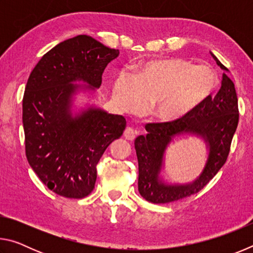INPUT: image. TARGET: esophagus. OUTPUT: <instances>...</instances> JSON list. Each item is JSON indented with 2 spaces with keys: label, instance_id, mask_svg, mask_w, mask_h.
Wrapping results in <instances>:
<instances>
[{
  "label": "esophagus",
  "instance_id": "1",
  "mask_svg": "<svg viewBox=\"0 0 253 253\" xmlns=\"http://www.w3.org/2000/svg\"><path fill=\"white\" fill-rule=\"evenodd\" d=\"M124 137H125L127 140H129V142H132L136 137V131L132 129V128L128 127V128H126L125 131H124Z\"/></svg>",
  "mask_w": 253,
  "mask_h": 253
}]
</instances>
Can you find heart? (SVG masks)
Wrapping results in <instances>:
<instances>
[{
    "instance_id": "heart-1",
    "label": "heart",
    "mask_w": 253,
    "mask_h": 253,
    "mask_svg": "<svg viewBox=\"0 0 253 253\" xmlns=\"http://www.w3.org/2000/svg\"><path fill=\"white\" fill-rule=\"evenodd\" d=\"M216 85L214 71L193 66L182 59H160L134 71V78L123 72L115 80L113 97L127 114H139L153 104L158 121L175 122L199 107Z\"/></svg>"
}]
</instances>
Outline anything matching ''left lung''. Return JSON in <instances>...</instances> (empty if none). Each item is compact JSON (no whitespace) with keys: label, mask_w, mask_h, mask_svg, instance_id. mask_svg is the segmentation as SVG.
Listing matches in <instances>:
<instances>
[{"label":"left lung","mask_w":253,"mask_h":253,"mask_svg":"<svg viewBox=\"0 0 253 253\" xmlns=\"http://www.w3.org/2000/svg\"><path fill=\"white\" fill-rule=\"evenodd\" d=\"M211 55L222 70L229 71L212 52ZM238 122L234 84L223 72L221 88L215 97L210 95L187 116L175 122L147 124L145 126L147 135H140L135 139L139 194L148 202L161 204L198 193L224 165ZM183 133L201 136L205 140L209 149L207 163L203 173L193 182L165 183L159 176L165 152L174 137Z\"/></svg>","instance_id":"left-lung-1"}]
</instances>
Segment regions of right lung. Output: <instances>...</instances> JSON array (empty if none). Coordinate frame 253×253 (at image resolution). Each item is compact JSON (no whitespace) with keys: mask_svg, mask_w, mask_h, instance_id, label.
I'll use <instances>...</instances> for the list:
<instances>
[{"mask_svg":"<svg viewBox=\"0 0 253 253\" xmlns=\"http://www.w3.org/2000/svg\"><path fill=\"white\" fill-rule=\"evenodd\" d=\"M118 54L119 50L81 34L48 51L30 74L22 101L25 154L34 173L55 194L69 199L90 194L98 162L125 130V118L95 106L72 114L74 96L99 88L105 68Z\"/></svg>","mask_w":253,"mask_h":253,"instance_id":"add662e5","label":"right lung"}]
</instances>
